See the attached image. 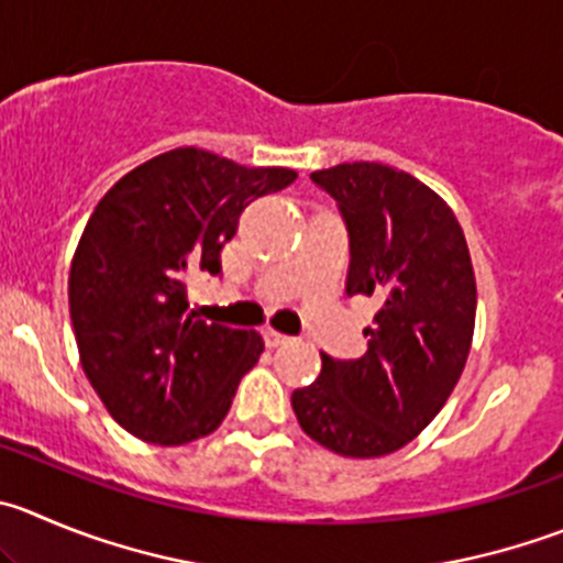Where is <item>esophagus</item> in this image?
I'll return each instance as SVG.
<instances>
[{
	"instance_id": "34e87169",
	"label": "esophagus",
	"mask_w": 563,
	"mask_h": 563,
	"mask_svg": "<svg viewBox=\"0 0 563 563\" xmlns=\"http://www.w3.org/2000/svg\"><path fill=\"white\" fill-rule=\"evenodd\" d=\"M265 342L271 347H278V345H287V342H290V336L282 334V331H276V329H265Z\"/></svg>"
}]
</instances>
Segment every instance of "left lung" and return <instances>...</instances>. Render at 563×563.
I'll use <instances>...</instances> for the list:
<instances>
[{"mask_svg": "<svg viewBox=\"0 0 563 563\" xmlns=\"http://www.w3.org/2000/svg\"><path fill=\"white\" fill-rule=\"evenodd\" d=\"M312 181L336 201L351 240L347 296L382 309L367 353L331 358L292 393L303 433L347 459L400 451L439 415L467 365L475 331V273L451 207L411 174L342 163Z\"/></svg>", "mask_w": 563, "mask_h": 563, "instance_id": "1", "label": "left lung"}]
</instances>
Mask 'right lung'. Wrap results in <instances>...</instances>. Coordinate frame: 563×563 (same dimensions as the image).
I'll use <instances>...</instances> for the list:
<instances>
[{"label":"right lung","instance_id":"right-lung-1","mask_svg":"<svg viewBox=\"0 0 563 563\" xmlns=\"http://www.w3.org/2000/svg\"><path fill=\"white\" fill-rule=\"evenodd\" d=\"M205 148H174L104 192L71 260L68 307L79 362L112 420L154 445L216 431L262 334L187 312V282L221 273L240 212L296 181Z\"/></svg>","mask_w":563,"mask_h":563}]
</instances>
